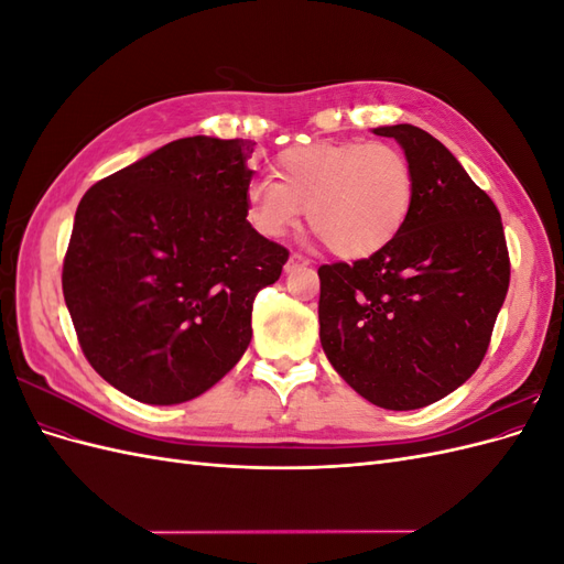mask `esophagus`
<instances>
[{
  "label": "esophagus",
  "mask_w": 564,
  "mask_h": 564,
  "mask_svg": "<svg viewBox=\"0 0 564 564\" xmlns=\"http://www.w3.org/2000/svg\"><path fill=\"white\" fill-rule=\"evenodd\" d=\"M311 261L308 259H305V256H301V253H292V256H289V261H286V270H294V268H299V265H308Z\"/></svg>",
  "instance_id": "1"
}]
</instances>
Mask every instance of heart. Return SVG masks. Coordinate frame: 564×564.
Here are the masks:
<instances>
[{"label": "heart", "mask_w": 564, "mask_h": 564, "mask_svg": "<svg viewBox=\"0 0 564 564\" xmlns=\"http://www.w3.org/2000/svg\"><path fill=\"white\" fill-rule=\"evenodd\" d=\"M275 176L247 187L256 232L282 240L303 216L340 259H367L388 247L414 207L416 181L406 155L388 143L336 141L286 148Z\"/></svg>", "instance_id": "1"}]
</instances>
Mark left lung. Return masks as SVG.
<instances>
[{
    "mask_svg": "<svg viewBox=\"0 0 564 564\" xmlns=\"http://www.w3.org/2000/svg\"><path fill=\"white\" fill-rule=\"evenodd\" d=\"M414 169L400 235L369 259L319 275L324 355L371 404L409 412L464 386L487 352L510 261L501 214L429 131L377 127Z\"/></svg>",
    "mask_w": 564,
    "mask_h": 564,
    "instance_id": "left-lung-1",
    "label": "left lung"
}]
</instances>
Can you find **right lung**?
Instances as JSON below:
<instances>
[{
  "label": "right lung",
  "instance_id": "add662e5",
  "mask_svg": "<svg viewBox=\"0 0 564 564\" xmlns=\"http://www.w3.org/2000/svg\"><path fill=\"white\" fill-rule=\"evenodd\" d=\"M251 141L166 143L82 197L63 296L89 365L145 404L199 398L240 362L289 251L247 220Z\"/></svg>",
  "mask_w": 564,
  "mask_h": 564
}]
</instances>
